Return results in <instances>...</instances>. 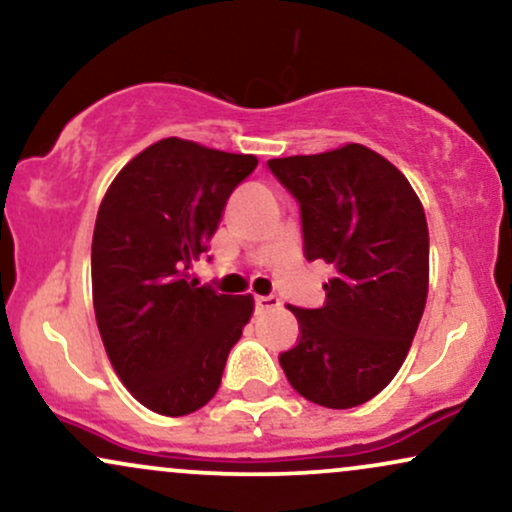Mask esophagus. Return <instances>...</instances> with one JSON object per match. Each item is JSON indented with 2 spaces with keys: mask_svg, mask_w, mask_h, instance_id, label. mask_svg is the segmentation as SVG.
Wrapping results in <instances>:
<instances>
[{
  "mask_svg": "<svg viewBox=\"0 0 512 512\" xmlns=\"http://www.w3.org/2000/svg\"><path fill=\"white\" fill-rule=\"evenodd\" d=\"M279 305H281V298H276V295H255L257 315H262V312H269V310H276Z\"/></svg>",
  "mask_w": 512,
  "mask_h": 512,
  "instance_id": "esophagus-1",
  "label": "esophagus"
}]
</instances>
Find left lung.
<instances>
[{"label": "left lung", "mask_w": 512, "mask_h": 512, "mask_svg": "<svg viewBox=\"0 0 512 512\" xmlns=\"http://www.w3.org/2000/svg\"><path fill=\"white\" fill-rule=\"evenodd\" d=\"M267 166L298 200L307 262L334 267L322 307H291L300 341L279 362L303 398L355 408L396 377L420 326L429 288L422 202L389 159L357 143Z\"/></svg>", "instance_id": "1"}]
</instances>
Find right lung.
Listing matches in <instances>:
<instances>
[{"mask_svg":"<svg viewBox=\"0 0 512 512\" xmlns=\"http://www.w3.org/2000/svg\"><path fill=\"white\" fill-rule=\"evenodd\" d=\"M255 166L252 155L164 138L123 166L97 212V329L123 386L159 415H190L212 400L252 317V295L197 286L188 269Z\"/></svg>","mask_w":512,"mask_h":512,"instance_id":"obj_1","label":"right lung"}]
</instances>
